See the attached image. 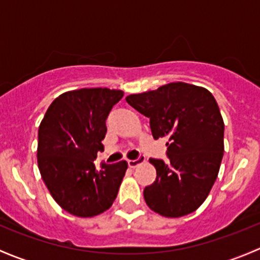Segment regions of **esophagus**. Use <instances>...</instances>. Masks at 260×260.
<instances>
[{
  "label": "esophagus",
  "instance_id": "1",
  "mask_svg": "<svg viewBox=\"0 0 260 260\" xmlns=\"http://www.w3.org/2000/svg\"><path fill=\"white\" fill-rule=\"evenodd\" d=\"M144 161H145V156H144V155H139V156L136 157V159L127 160V164H129L130 168H136V167H138V165L143 164Z\"/></svg>",
  "mask_w": 260,
  "mask_h": 260
}]
</instances>
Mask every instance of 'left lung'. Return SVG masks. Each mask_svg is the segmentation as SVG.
<instances>
[{"mask_svg": "<svg viewBox=\"0 0 260 260\" xmlns=\"http://www.w3.org/2000/svg\"><path fill=\"white\" fill-rule=\"evenodd\" d=\"M127 104L150 119L155 140L167 139L168 161L150 159L156 179L144 189L146 204L168 218L188 215L207 199L224 152V122L204 87L171 82L129 95Z\"/></svg>", "mask_w": 260, "mask_h": 260, "instance_id": "1", "label": "left lung"}]
</instances>
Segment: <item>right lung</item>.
Masks as SVG:
<instances>
[{"instance_id": "right-lung-1", "label": "right lung", "mask_w": 260, "mask_h": 260, "mask_svg": "<svg viewBox=\"0 0 260 260\" xmlns=\"http://www.w3.org/2000/svg\"><path fill=\"white\" fill-rule=\"evenodd\" d=\"M122 96L101 87L69 91L52 101L40 125V173L56 203L72 215H99L116 199L127 162L103 161L96 169L95 160L104 151L106 119Z\"/></svg>"}]
</instances>
